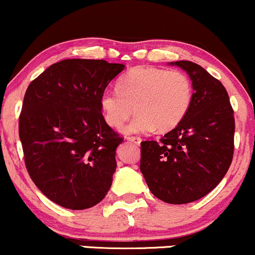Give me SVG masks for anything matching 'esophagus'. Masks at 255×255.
<instances>
[{
  "mask_svg": "<svg viewBox=\"0 0 255 255\" xmlns=\"http://www.w3.org/2000/svg\"><path fill=\"white\" fill-rule=\"evenodd\" d=\"M128 141H130V142L135 143V144H139V143H141L142 139L139 138V137H133V136H131V137H128Z\"/></svg>",
  "mask_w": 255,
  "mask_h": 255,
  "instance_id": "obj_1",
  "label": "esophagus"
}]
</instances>
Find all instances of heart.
Listing matches in <instances>:
<instances>
[{
	"instance_id": "obj_1",
	"label": "heart",
	"mask_w": 255,
	"mask_h": 255,
	"mask_svg": "<svg viewBox=\"0 0 255 255\" xmlns=\"http://www.w3.org/2000/svg\"><path fill=\"white\" fill-rule=\"evenodd\" d=\"M193 100L189 77L179 71L138 66L119 79L117 90L100 97L104 118L110 127L122 128L133 114L138 116L124 128L125 135L172 130L185 118Z\"/></svg>"
}]
</instances>
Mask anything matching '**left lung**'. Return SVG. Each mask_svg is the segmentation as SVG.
<instances>
[{
  "label": "left lung",
  "mask_w": 255,
  "mask_h": 255,
  "mask_svg": "<svg viewBox=\"0 0 255 255\" xmlns=\"http://www.w3.org/2000/svg\"><path fill=\"white\" fill-rule=\"evenodd\" d=\"M188 73L193 100L181 124L141 143V172L154 196L189 204L212 191L233 161L235 119L224 85L191 61L170 62Z\"/></svg>",
  "instance_id": "obj_1"
}]
</instances>
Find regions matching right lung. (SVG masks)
Listing matches in <instances>:
<instances>
[{
	"label": "right lung",
	"mask_w": 255,
	"mask_h": 255,
	"mask_svg": "<svg viewBox=\"0 0 255 255\" xmlns=\"http://www.w3.org/2000/svg\"><path fill=\"white\" fill-rule=\"evenodd\" d=\"M124 68L105 60L67 59L28 85L19 118L25 165L56 205L90 208L112 185L123 138L106 123L100 97Z\"/></svg>",
	"instance_id": "add662e5"
}]
</instances>
